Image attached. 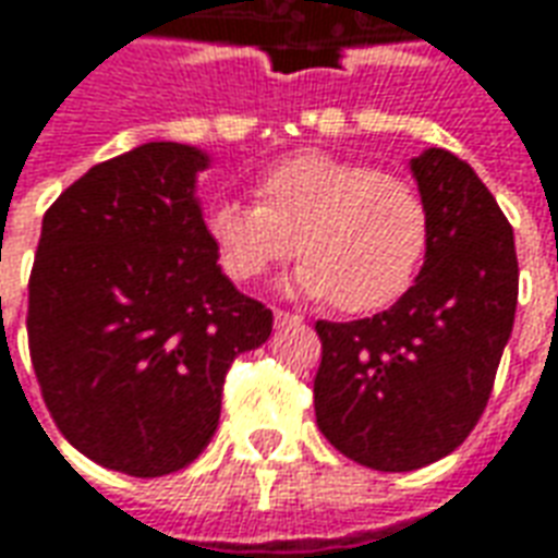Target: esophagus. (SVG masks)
<instances>
[{
  "instance_id": "obj_1",
  "label": "esophagus",
  "mask_w": 558,
  "mask_h": 558,
  "mask_svg": "<svg viewBox=\"0 0 558 558\" xmlns=\"http://www.w3.org/2000/svg\"><path fill=\"white\" fill-rule=\"evenodd\" d=\"M275 323L278 326H290V323H302V316L290 314V311H275Z\"/></svg>"
}]
</instances>
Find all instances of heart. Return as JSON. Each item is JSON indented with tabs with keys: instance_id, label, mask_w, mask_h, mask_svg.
<instances>
[{
	"instance_id": "1",
	"label": "heart",
	"mask_w": 558,
	"mask_h": 558,
	"mask_svg": "<svg viewBox=\"0 0 558 558\" xmlns=\"http://www.w3.org/2000/svg\"><path fill=\"white\" fill-rule=\"evenodd\" d=\"M256 206L218 199L206 230L223 275L256 280L295 256V290L340 314L403 299L430 251V208L412 182L364 160L295 151L254 179Z\"/></svg>"
}]
</instances>
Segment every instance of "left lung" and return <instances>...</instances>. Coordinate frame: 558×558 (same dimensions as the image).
Here are the masks:
<instances>
[{
	"mask_svg": "<svg viewBox=\"0 0 558 558\" xmlns=\"http://www.w3.org/2000/svg\"><path fill=\"white\" fill-rule=\"evenodd\" d=\"M430 208V251L383 314L316 323V424L340 454L410 472L475 430L517 311L514 230L475 170L445 148L412 160Z\"/></svg>",
	"mask_w": 558,
	"mask_h": 558,
	"instance_id": "1",
	"label": "left lung"
}]
</instances>
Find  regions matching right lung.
I'll return each mask as SVG.
<instances>
[{
	"label": "right lung",
	"mask_w": 558,
	"mask_h": 558,
	"mask_svg": "<svg viewBox=\"0 0 558 558\" xmlns=\"http://www.w3.org/2000/svg\"><path fill=\"white\" fill-rule=\"evenodd\" d=\"M208 158L146 143L95 163L47 208L29 275V355L56 427L134 478L203 454L230 364L271 311L220 275L194 199Z\"/></svg>",
	"instance_id": "right-lung-1"
}]
</instances>
